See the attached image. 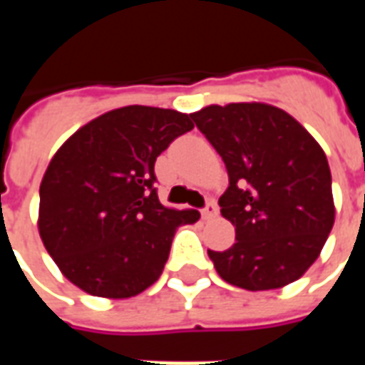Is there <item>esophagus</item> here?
I'll use <instances>...</instances> for the list:
<instances>
[{
  "label": "esophagus",
  "instance_id": "1",
  "mask_svg": "<svg viewBox=\"0 0 365 365\" xmlns=\"http://www.w3.org/2000/svg\"><path fill=\"white\" fill-rule=\"evenodd\" d=\"M217 215H219V207H217L215 201H209L205 209H203V219H205V221H211Z\"/></svg>",
  "mask_w": 365,
  "mask_h": 365
}]
</instances>
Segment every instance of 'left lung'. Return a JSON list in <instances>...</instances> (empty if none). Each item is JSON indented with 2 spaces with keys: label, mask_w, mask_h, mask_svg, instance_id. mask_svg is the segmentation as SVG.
Segmentation results:
<instances>
[{
  "label": "left lung",
  "mask_w": 365,
  "mask_h": 365,
  "mask_svg": "<svg viewBox=\"0 0 365 365\" xmlns=\"http://www.w3.org/2000/svg\"><path fill=\"white\" fill-rule=\"evenodd\" d=\"M229 172L219 199L237 242L209 250L217 274L248 291L279 289L313 266L334 225L329 160L299 120L268 103L191 113Z\"/></svg>",
  "instance_id": "obj_1"
}]
</instances>
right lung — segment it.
I'll return each instance as SVG.
<instances>
[{"instance_id": "1", "label": "right lung", "mask_w": 365, "mask_h": 365, "mask_svg": "<svg viewBox=\"0 0 365 365\" xmlns=\"http://www.w3.org/2000/svg\"><path fill=\"white\" fill-rule=\"evenodd\" d=\"M193 128L191 115L127 105L78 128L41 182L38 235L66 279L90 295L135 297L158 279L195 209L160 203L154 162Z\"/></svg>"}]
</instances>
